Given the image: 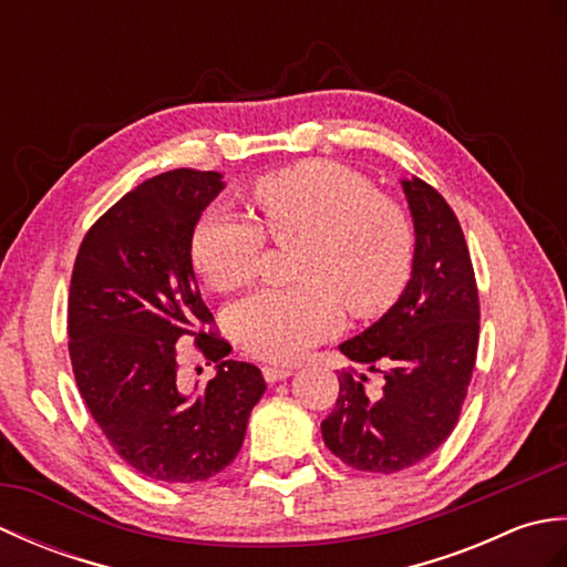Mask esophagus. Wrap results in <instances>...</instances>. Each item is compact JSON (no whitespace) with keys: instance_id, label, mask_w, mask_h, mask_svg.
I'll use <instances>...</instances> for the list:
<instances>
[{"instance_id":"1","label":"esophagus","mask_w":567,"mask_h":567,"mask_svg":"<svg viewBox=\"0 0 567 567\" xmlns=\"http://www.w3.org/2000/svg\"><path fill=\"white\" fill-rule=\"evenodd\" d=\"M292 372H295L292 368H285V365H265V368H262V378L272 384V382L287 380V378L292 375Z\"/></svg>"}]
</instances>
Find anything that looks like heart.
Wrapping results in <instances>:
<instances>
[{"label":"heart","instance_id":"obj_1","mask_svg":"<svg viewBox=\"0 0 567 567\" xmlns=\"http://www.w3.org/2000/svg\"><path fill=\"white\" fill-rule=\"evenodd\" d=\"M265 231L302 238L299 287L258 290L226 311L238 346L268 360H297L343 329V305L375 317L394 305L414 256L404 212L339 163L305 161L260 177L252 187ZM265 246L262 228L228 207L204 212L192 234V265L212 290L252 280Z\"/></svg>","mask_w":567,"mask_h":567}]
</instances>
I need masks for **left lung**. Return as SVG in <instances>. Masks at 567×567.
Instances as JSON below:
<instances>
[{"label":"left lung","instance_id":"8db88e82","mask_svg":"<svg viewBox=\"0 0 567 567\" xmlns=\"http://www.w3.org/2000/svg\"><path fill=\"white\" fill-rule=\"evenodd\" d=\"M414 219L412 277L400 299L339 348L353 363L382 372L380 396L365 375L343 370L339 400L321 421L329 451L365 473H400L451 436L473 378L480 299L457 216L424 179H402Z\"/></svg>","mask_w":567,"mask_h":567}]
</instances>
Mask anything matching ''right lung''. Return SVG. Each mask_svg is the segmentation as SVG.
Segmentation results:
<instances>
[{
    "label": "right lung",
    "mask_w": 567,
    "mask_h": 567,
    "mask_svg": "<svg viewBox=\"0 0 567 567\" xmlns=\"http://www.w3.org/2000/svg\"><path fill=\"white\" fill-rule=\"evenodd\" d=\"M224 189L221 173L179 167L118 199L82 238L68 297L78 390L106 441L141 475L202 483L234 461L262 372L226 360L192 270V234ZM192 334L217 375L199 393L176 388V341Z\"/></svg>",
    "instance_id": "right-lung-1"
}]
</instances>
